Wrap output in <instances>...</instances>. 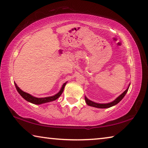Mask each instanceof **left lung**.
<instances>
[{
  "label": "left lung",
  "mask_w": 148,
  "mask_h": 148,
  "mask_svg": "<svg viewBox=\"0 0 148 148\" xmlns=\"http://www.w3.org/2000/svg\"><path fill=\"white\" fill-rule=\"evenodd\" d=\"M130 84L129 85V86H128V87H127V89L125 90V91L123 92L122 94L120 95L118 97H117V98L115 99L114 101H112L111 102H109V103H105V104H104V103L103 104L97 103V102H95L93 101H90V100L87 99L86 96H85V101H86V104L88 105V106H90L98 108H110V107H112L113 106H115V105H116L117 104H118L119 102L121 101L123 99V97L125 96V95H126L127 92L128 91V89L129 88Z\"/></svg>",
  "instance_id": "obj_1"
}]
</instances>
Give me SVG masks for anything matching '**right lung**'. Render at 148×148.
Wrapping results in <instances>:
<instances>
[{
	"label": "right lung",
	"mask_w": 148,
	"mask_h": 148,
	"mask_svg": "<svg viewBox=\"0 0 148 148\" xmlns=\"http://www.w3.org/2000/svg\"><path fill=\"white\" fill-rule=\"evenodd\" d=\"M66 83H67V82H65L64 84H63V85H62L61 87V89H60V91L57 92V94L53 95V96L44 97V98H37V97H33L32 95L22 91V90L17 86V84L16 83H14V84H15V86H16V87L17 92H19L20 95H21V96L23 97L25 100H26L27 101H28L29 102H31V103L34 104H41L46 103V102L56 101V99H58L59 97L61 96V94L62 93V92H63L64 87H65V86H66Z\"/></svg>",
	"instance_id": "add662e5"
}]
</instances>
